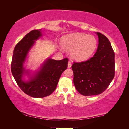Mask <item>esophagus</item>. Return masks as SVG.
<instances>
[{"label":"esophagus","mask_w":129,"mask_h":129,"mask_svg":"<svg viewBox=\"0 0 129 129\" xmlns=\"http://www.w3.org/2000/svg\"><path fill=\"white\" fill-rule=\"evenodd\" d=\"M71 67V62H68V64H67V67H68V68H70Z\"/></svg>","instance_id":"1"}]
</instances>
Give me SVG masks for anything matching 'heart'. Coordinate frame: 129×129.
<instances>
[{
	"instance_id": "1",
	"label": "heart",
	"mask_w": 129,
	"mask_h": 129,
	"mask_svg": "<svg viewBox=\"0 0 129 129\" xmlns=\"http://www.w3.org/2000/svg\"><path fill=\"white\" fill-rule=\"evenodd\" d=\"M60 45L63 50L71 51L70 55L73 60L83 62L93 55L96 48L97 40L93 35L76 33L63 36Z\"/></svg>"
}]
</instances>
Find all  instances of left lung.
Instances as JSON below:
<instances>
[{
	"instance_id": "8db88e82",
	"label": "left lung",
	"mask_w": 129,
	"mask_h": 129,
	"mask_svg": "<svg viewBox=\"0 0 129 129\" xmlns=\"http://www.w3.org/2000/svg\"><path fill=\"white\" fill-rule=\"evenodd\" d=\"M96 34L98 46L95 55L87 61L74 62L72 66L74 86L84 96L102 93L115 75V54L110 42L103 34Z\"/></svg>"
}]
</instances>
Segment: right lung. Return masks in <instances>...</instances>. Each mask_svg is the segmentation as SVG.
I'll return each mask as SVG.
<instances>
[{
	"label": "right lung",
	"instance_id": "1",
	"mask_svg": "<svg viewBox=\"0 0 129 129\" xmlns=\"http://www.w3.org/2000/svg\"><path fill=\"white\" fill-rule=\"evenodd\" d=\"M42 36L41 30H34L25 36L14 48L11 70L17 84L27 95L34 98H43L51 95L56 89L60 77L67 69L68 60L60 61L47 58L39 70L31 74L24 64L35 41ZM25 75L29 80L23 79Z\"/></svg>",
	"mask_w": 129,
	"mask_h": 129
}]
</instances>
